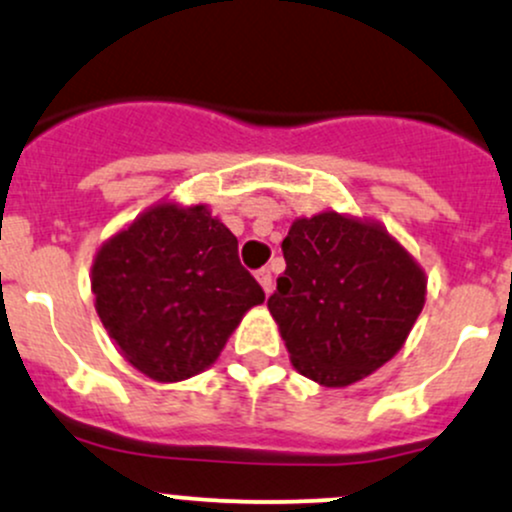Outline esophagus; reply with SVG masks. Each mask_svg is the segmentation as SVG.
<instances>
[{"label": "esophagus", "mask_w": 512, "mask_h": 512, "mask_svg": "<svg viewBox=\"0 0 512 512\" xmlns=\"http://www.w3.org/2000/svg\"><path fill=\"white\" fill-rule=\"evenodd\" d=\"M256 278L258 283H261V288L266 290V295L273 293V273L271 268H261V271H256Z\"/></svg>", "instance_id": "obj_1"}]
</instances>
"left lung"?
<instances>
[{
	"label": "left lung",
	"mask_w": 512,
	"mask_h": 512,
	"mask_svg": "<svg viewBox=\"0 0 512 512\" xmlns=\"http://www.w3.org/2000/svg\"><path fill=\"white\" fill-rule=\"evenodd\" d=\"M283 258L268 310L302 376L342 388L398 354L425 305V273L388 232L322 212L293 222Z\"/></svg>",
	"instance_id": "obj_1"
}]
</instances>
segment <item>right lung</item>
<instances>
[{"instance_id":"right-lung-1","label":"right lung","mask_w":512,"mask_h":512,"mask_svg":"<svg viewBox=\"0 0 512 512\" xmlns=\"http://www.w3.org/2000/svg\"><path fill=\"white\" fill-rule=\"evenodd\" d=\"M97 315L131 366L161 383L205 371L249 307L266 300L239 241L205 205H158L102 246Z\"/></svg>"}]
</instances>
